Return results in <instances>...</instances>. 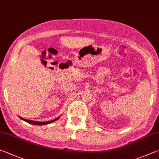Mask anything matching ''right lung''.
Segmentation results:
<instances>
[{
	"label": "right lung",
	"instance_id": "obj_1",
	"mask_svg": "<svg viewBox=\"0 0 159 159\" xmlns=\"http://www.w3.org/2000/svg\"><path fill=\"white\" fill-rule=\"evenodd\" d=\"M19 117L21 118V120H24L25 122H26L29 123V124H32V125H47V124H50V123H51V122H54V121H56V120H57V119H58V118H59L60 117L56 118V119L51 120V121H48V122H36V121H33V120H29L24 119V118H22V117Z\"/></svg>",
	"mask_w": 159,
	"mask_h": 159
}]
</instances>
